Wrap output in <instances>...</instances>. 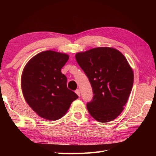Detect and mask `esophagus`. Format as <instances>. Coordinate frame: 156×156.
Listing matches in <instances>:
<instances>
[{"instance_id": "obj_1", "label": "esophagus", "mask_w": 156, "mask_h": 156, "mask_svg": "<svg viewBox=\"0 0 156 156\" xmlns=\"http://www.w3.org/2000/svg\"><path fill=\"white\" fill-rule=\"evenodd\" d=\"M75 92H76V94H77V95L78 96V97H80V90H79V89H77V90L75 91Z\"/></svg>"}]
</instances>
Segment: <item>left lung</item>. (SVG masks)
I'll use <instances>...</instances> for the list:
<instances>
[{
  "mask_svg": "<svg viewBox=\"0 0 156 156\" xmlns=\"http://www.w3.org/2000/svg\"><path fill=\"white\" fill-rule=\"evenodd\" d=\"M75 57L93 90V98L87 105L89 113L100 122L114 120L123 111L133 84V72L127 59L108 47L79 52Z\"/></svg>",
  "mask_w": 156,
  "mask_h": 156,
  "instance_id": "left-lung-1",
  "label": "left lung"
}]
</instances>
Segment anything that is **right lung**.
<instances>
[{
    "label": "right lung",
    "instance_id": "1",
    "mask_svg": "<svg viewBox=\"0 0 156 156\" xmlns=\"http://www.w3.org/2000/svg\"><path fill=\"white\" fill-rule=\"evenodd\" d=\"M69 55L48 50L34 56L23 69L21 89L25 101L39 117L56 121L66 115L78 98L67 87V78L61 72Z\"/></svg>",
    "mask_w": 156,
    "mask_h": 156
}]
</instances>
